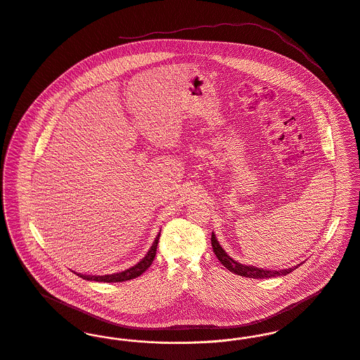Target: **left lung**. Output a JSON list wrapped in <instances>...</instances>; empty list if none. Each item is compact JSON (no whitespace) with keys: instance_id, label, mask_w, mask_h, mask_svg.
Here are the masks:
<instances>
[{"instance_id":"left-lung-1","label":"left lung","mask_w":360,"mask_h":360,"mask_svg":"<svg viewBox=\"0 0 360 360\" xmlns=\"http://www.w3.org/2000/svg\"><path fill=\"white\" fill-rule=\"evenodd\" d=\"M211 244H212V250L217 255V258L219 259V262L231 272H233L235 275H239V276H244V278H250V279H266V278H276V276H285L288 275L290 272H292L294 269H297L301 264H298L297 266H292V268H285V269H280V271H275V269H264V268H255V266H251V265H244V264H240L238 261H235L233 258H231L226 251L221 247L219 241L215 238L214 232L211 235Z\"/></svg>"}]
</instances>
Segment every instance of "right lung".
I'll list each match as a JSON object with an SVG mask.
<instances>
[{
	"instance_id": "1",
	"label": "right lung",
	"mask_w": 360,
	"mask_h": 360,
	"mask_svg": "<svg viewBox=\"0 0 360 360\" xmlns=\"http://www.w3.org/2000/svg\"><path fill=\"white\" fill-rule=\"evenodd\" d=\"M161 232V231H160ZM160 232L158 233L156 239L153 241L152 247L149 248V251L146 252V255L134 266L121 271L117 274H112V275H103V276H92V275H81L77 274V276H80L81 279L94 280V281H103V283H120V281H125V280L135 279L138 276H141L153 262L155 257H156V251H158V244H159V239H160Z\"/></svg>"
}]
</instances>
